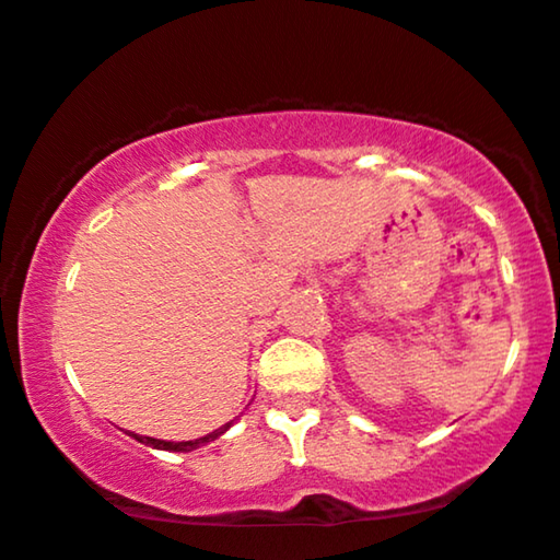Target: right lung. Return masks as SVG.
<instances>
[{
	"mask_svg": "<svg viewBox=\"0 0 560 560\" xmlns=\"http://www.w3.org/2000/svg\"><path fill=\"white\" fill-rule=\"evenodd\" d=\"M230 428H233V420L222 424V428H218L214 432H210V435L205 438H197V441H182V443H171V441H159V438H145V435H138V432H128L130 438H136L138 443L143 445H151V448L155 451H174V453H189V451H197L199 445H207L212 441H218V438L222 435V432H228Z\"/></svg>",
	"mask_w": 560,
	"mask_h": 560,
	"instance_id": "right-lung-1",
	"label": "right lung"
}]
</instances>
